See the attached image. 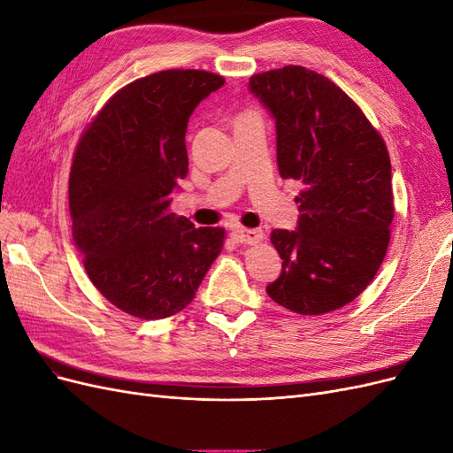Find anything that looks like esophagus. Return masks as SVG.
<instances>
[{"label": "esophagus", "instance_id": "obj_1", "mask_svg": "<svg viewBox=\"0 0 453 453\" xmlns=\"http://www.w3.org/2000/svg\"><path fill=\"white\" fill-rule=\"evenodd\" d=\"M232 240L236 243H258L263 240V230L258 228H234L232 230Z\"/></svg>", "mask_w": 453, "mask_h": 453}]
</instances>
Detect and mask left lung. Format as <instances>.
I'll list each match as a JSON object with an SVG mask.
<instances>
[{
  "label": "left lung",
  "instance_id": "1",
  "mask_svg": "<svg viewBox=\"0 0 453 453\" xmlns=\"http://www.w3.org/2000/svg\"><path fill=\"white\" fill-rule=\"evenodd\" d=\"M250 90L276 120L280 175L304 185L296 228L272 230L283 263L266 293L303 315L338 310L366 289L388 251L386 143L344 90L303 65L253 75Z\"/></svg>",
  "mask_w": 453,
  "mask_h": 453
}]
</instances>
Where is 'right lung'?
I'll use <instances>...</instances> for the list:
<instances>
[{
	"mask_svg": "<svg viewBox=\"0 0 453 453\" xmlns=\"http://www.w3.org/2000/svg\"><path fill=\"white\" fill-rule=\"evenodd\" d=\"M221 75L166 70L119 90L77 145L70 175L73 243L109 303L164 319L195 298L223 250L225 230L170 210L188 172L185 134Z\"/></svg>",
	"mask_w": 453,
	"mask_h": 453,
	"instance_id": "1",
	"label": "right lung"
}]
</instances>
